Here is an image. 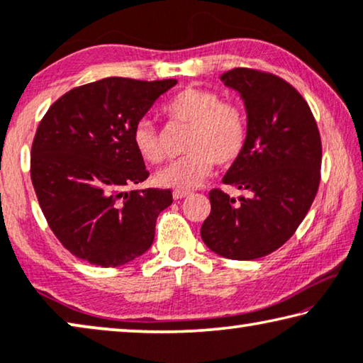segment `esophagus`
Here are the masks:
<instances>
[{
	"instance_id": "obj_1",
	"label": "esophagus",
	"mask_w": 363,
	"mask_h": 363,
	"mask_svg": "<svg viewBox=\"0 0 363 363\" xmlns=\"http://www.w3.org/2000/svg\"><path fill=\"white\" fill-rule=\"evenodd\" d=\"M189 194H191L189 191H174V192H172V197H174V200H179V199L187 197Z\"/></svg>"
}]
</instances>
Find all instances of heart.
Segmentation results:
<instances>
[{
    "label": "heart",
    "mask_w": 363,
    "mask_h": 363,
    "mask_svg": "<svg viewBox=\"0 0 363 363\" xmlns=\"http://www.w3.org/2000/svg\"><path fill=\"white\" fill-rule=\"evenodd\" d=\"M164 113L171 121L191 125V130L184 143L187 155L156 172L155 181L161 187L176 191L197 187L215 163L220 166L235 163L246 147L245 112L233 102H221L215 91L182 89L166 102ZM133 147L142 160L151 164L160 163L164 156L158 128L148 118L135 125Z\"/></svg>",
    "instance_id": "heart-1"
}]
</instances>
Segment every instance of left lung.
<instances>
[{
  "label": "left lung",
  "instance_id": "obj_1",
  "mask_svg": "<svg viewBox=\"0 0 363 363\" xmlns=\"http://www.w3.org/2000/svg\"><path fill=\"white\" fill-rule=\"evenodd\" d=\"M220 79L240 93L247 117L246 147L223 184L251 197L210 191L200 236L218 256L252 261L279 250L306 216L320 186L321 138L310 106L282 78L235 68Z\"/></svg>",
  "mask_w": 363,
  "mask_h": 363
}]
</instances>
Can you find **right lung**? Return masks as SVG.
<instances>
[{
    "label": "right lung",
    "mask_w": 363,
    "mask_h": 363,
    "mask_svg": "<svg viewBox=\"0 0 363 363\" xmlns=\"http://www.w3.org/2000/svg\"><path fill=\"white\" fill-rule=\"evenodd\" d=\"M176 79L104 78L63 94L43 116L30 153L40 208L62 245L101 267L147 252L169 189L123 191L148 177L133 128Z\"/></svg>",
    "instance_id": "add662e5"
}]
</instances>
